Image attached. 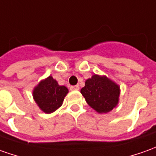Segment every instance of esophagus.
<instances>
[{"label":"esophagus","mask_w":156,"mask_h":156,"mask_svg":"<svg viewBox=\"0 0 156 156\" xmlns=\"http://www.w3.org/2000/svg\"><path fill=\"white\" fill-rule=\"evenodd\" d=\"M70 90H79V86L78 85H73V86L70 87Z\"/></svg>","instance_id":"1"}]
</instances>
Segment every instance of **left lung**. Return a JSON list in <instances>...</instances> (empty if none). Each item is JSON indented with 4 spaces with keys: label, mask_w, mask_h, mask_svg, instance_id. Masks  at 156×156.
Returning a JSON list of instances; mask_svg holds the SVG:
<instances>
[{
    "label": "left lung",
    "mask_w": 156,
    "mask_h": 156,
    "mask_svg": "<svg viewBox=\"0 0 156 156\" xmlns=\"http://www.w3.org/2000/svg\"><path fill=\"white\" fill-rule=\"evenodd\" d=\"M80 92L92 108L106 114L117 106L120 90L118 84L106 76L95 74L85 81Z\"/></svg>",
    "instance_id": "8db88e82"
}]
</instances>
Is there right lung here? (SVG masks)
<instances>
[{"label": "right lung", "instance_id": "right-lung-1", "mask_svg": "<svg viewBox=\"0 0 156 156\" xmlns=\"http://www.w3.org/2000/svg\"><path fill=\"white\" fill-rule=\"evenodd\" d=\"M68 89L59 85L51 76L42 80L33 90V98L40 109L46 114L55 112L62 105Z\"/></svg>", "mask_w": 156, "mask_h": 156}]
</instances>
